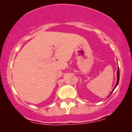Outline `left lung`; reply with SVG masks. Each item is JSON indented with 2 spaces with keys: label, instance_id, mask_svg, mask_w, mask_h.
I'll return each mask as SVG.
<instances>
[{
  "label": "left lung",
  "instance_id": "8db88e82",
  "mask_svg": "<svg viewBox=\"0 0 132 132\" xmlns=\"http://www.w3.org/2000/svg\"><path fill=\"white\" fill-rule=\"evenodd\" d=\"M119 78H120V72H119V68H118V70H117V81L116 85V86H115L114 89H113V90H112V92L113 91V90H114V89H116V87H117V86L118 84H119ZM112 92H111V94H112Z\"/></svg>",
  "mask_w": 132,
  "mask_h": 132
}]
</instances>
